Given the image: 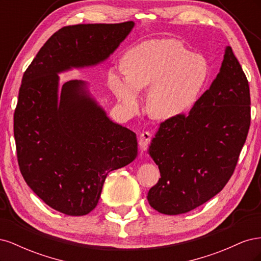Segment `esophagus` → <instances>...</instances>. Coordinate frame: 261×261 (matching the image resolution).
Listing matches in <instances>:
<instances>
[{"label": "esophagus", "mask_w": 261, "mask_h": 261, "mask_svg": "<svg viewBox=\"0 0 261 261\" xmlns=\"http://www.w3.org/2000/svg\"><path fill=\"white\" fill-rule=\"evenodd\" d=\"M150 140H151V134L149 132H143L139 136V147L141 149H144L150 143Z\"/></svg>", "instance_id": "1"}]
</instances>
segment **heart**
Masks as SVG:
<instances>
[{
    "instance_id": "1",
    "label": "heart",
    "mask_w": 261,
    "mask_h": 261,
    "mask_svg": "<svg viewBox=\"0 0 261 261\" xmlns=\"http://www.w3.org/2000/svg\"><path fill=\"white\" fill-rule=\"evenodd\" d=\"M125 76L112 69L109 87L129 112L140 106L139 90L150 87L147 107L153 117L180 116L198 100L209 78V64L174 39L149 40L134 46L123 60Z\"/></svg>"
}]
</instances>
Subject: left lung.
I'll return each mask as SVG.
<instances>
[{
	"instance_id": "left-lung-1",
	"label": "left lung",
	"mask_w": 261,
	"mask_h": 261,
	"mask_svg": "<svg viewBox=\"0 0 261 261\" xmlns=\"http://www.w3.org/2000/svg\"><path fill=\"white\" fill-rule=\"evenodd\" d=\"M250 125L247 78L225 46L219 74L187 115L160 125L148 148L161 178L149 189L163 215L186 213L222 191L232 176Z\"/></svg>"
}]
</instances>
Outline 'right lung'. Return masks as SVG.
Instances as JSON below:
<instances>
[{
    "label": "right lung",
    "instance_id": "1",
    "mask_svg": "<svg viewBox=\"0 0 261 261\" xmlns=\"http://www.w3.org/2000/svg\"><path fill=\"white\" fill-rule=\"evenodd\" d=\"M135 22L60 29L22 76L14 114L18 165L27 185L52 209L85 216L96 208L107 175L137 156L136 134L113 122L85 81L60 74L106 62Z\"/></svg>",
    "mask_w": 261,
    "mask_h": 261
}]
</instances>
